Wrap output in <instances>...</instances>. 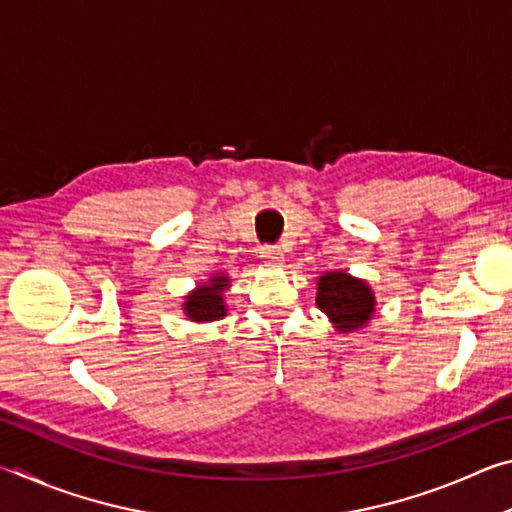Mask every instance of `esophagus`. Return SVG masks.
Instances as JSON below:
<instances>
[{
  "instance_id": "34e87169",
  "label": "esophagus",
  "mask_w": 512,
  "mask_h": 512,
  "mask_svg": "<svg viewBox=\"0 0 512 512\" xmlns=\"http://www.w3.org/2000/svg\"><path fill=\"white\" fill-rule=\"evenodd\" d=\"M259 257H262L264 264H268V266H277L284 262V253L280 246H268V244L262 246L259 248Z\"/></svg>"
}]
</instances>
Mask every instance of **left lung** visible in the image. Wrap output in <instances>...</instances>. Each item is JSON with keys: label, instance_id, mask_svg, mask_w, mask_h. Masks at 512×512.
<instances>
[{"label": "left lung", "instance_id": "8db88e82", "mask_svg": "<svg viewBox=\"0 0 512 512\" xmlns=\"http://www.w3.org/2000/svg\"><path fill=\"white\" fill-rule=\"evenodd\" d=\"M316 305L320 311L334 320L336 329L341 332H352L370 320L375 311V298L366 282L354 280L348 273L336 271L325 273L318 280V296Z\"/></svg>", "mask_w": 512, "mask_h": 512}]
</instances>
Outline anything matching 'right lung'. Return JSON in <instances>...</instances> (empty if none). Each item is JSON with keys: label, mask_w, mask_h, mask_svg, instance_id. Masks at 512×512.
Wrapping results in <instances>:
<instances>
[{"label": "right lung", "mask_w": 512, "mask_h": 512, "mask_svg": "<svg viewBox=\"0 0 512 512\" xmlns=\"http://www.w3.org/2000/svg\"><path fill=\"white\" fill-rule=\"evenodd\" d=\"M228 287V277L216 275L210 280L207 287H198L192 296H187L185 311L192 320L198 323H207V320H216L225 316V305L221 291Z\"/></svg>", "instance_id": "right-lung-1"}]
</instances>
